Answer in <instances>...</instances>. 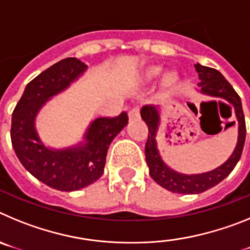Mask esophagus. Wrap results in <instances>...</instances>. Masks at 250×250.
Masks as SVG:
<instances>
[{
    "instance_id": "esophagus-1",
    "label": "esophagus",
    "mask_w": 250,
    "mask_h": 250,
    "mask_svg": "<svg viewBox=\"0 0 250 250\" xmlns=\"http://www.w3.org/2000/svg\"><path fill=\"white\" fill-rule=\"evenodd\" d=\"M139 118H140V110H139V107H132L129 111V119L130 120H136Z\"/></svg>"
}]
</instances>
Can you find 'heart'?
I'll return each instance as SVG.
<instances>
[{"label": "heart", "instance_id": "obj_1", "mask_svg": "<svg viewBox=\"0 0 250 250\" xmlns=\"http://www.w3.org/2000/svg\"><path fill=\"white\" fill-rule=\"evenodd\" d=\"M159 74H160V67H151L149 71H147V76L149 77H155V76H158ZM173 83H174L173 75H169V76H167V79H165V83H167V85H171Z\"/></svg>", "mask_w": 250, "mask_h": 250}]
</instances>
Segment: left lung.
Masks as SVG:
<instances>
[{"instance_id":"8db88e82","label":"left lung","mask_w":250,"mask_h":250,"mask_svg":"<svg viewBox=\"0 0 250 250\" xmlns=\"http://www.w3.org/2000/svg\"><path fill=\"white\" fill-rule=\"evenodd\" d=\"M195 70L199 74V79L202 81L199 83L200 92L209 95V96H214V98L225 99L234 106L238 125H239V135H238V143L234 152L219 167L208 171V173L198 174V175H185V174L176 173L164 164V161L161 160L160 155H159L158 147H156L155 136L156 131H158L159 121H160L158 109L155 106H144L141 109L140 114L149 129L146 144H145V158H146V164L149 167L150 176L155 180L156 184H159L164 189L179 194H199L215 187L216 184H219L235 167L242 156L243 147L246 143V119H244L242 100H240L239 95L233 89V86L227 81V79L215 68L196 63Z\"/></svg>"}]
</instances>
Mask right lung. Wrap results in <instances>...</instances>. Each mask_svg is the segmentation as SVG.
I'll return each instance as SVG.
<instances>
[{"mask_svg": "<svg viewBox=\"0 0 250 250\" xmlns=\"http://www.w3.org/2000/svg\"><path fill=\"white\" fill-rule=\"evenodd\" d=\"M87 66L76 57L63 59L27 83L13 110L11 141L17 158L40 182L61 191H74L92 184L103 175L107 149L127 124V114L94 120L81 146L63 150L46 147L35 130L41 106L65 90Z\"/></svg>", "mask_w": 250, "mask_h": 250, "instance_id": "1", "label": "right lung"}]
</instances>
